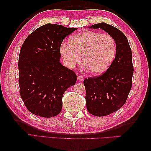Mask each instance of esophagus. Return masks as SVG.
<instances>
[{
    "mask_svg": "<svg viewBox=\"0 0 151 151\" xmlns=\"http://www.w3.org/2000/svg\"><path fill=\"white\" fill-rule=\"evenodd\" d=\"M77 80H78V81H83V77H82V76H81V75H78Z\"/></svg>",
    "mask_w": 151,
    "mask_h": 151,
    "instance_id": "esophagus-1",
    "label": "esophagus"
}]
</instances>
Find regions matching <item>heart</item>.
I'll use <instances>...</instances> for the list:
<instances>
[{
	"label": "heart",
	"instance_id": "1",
	"mask_svg": "<svg viewBox=\"0 0 151 151\" xmlns=\"http://www.w3.org/2000/svg\"><path fill=\"white\" fill-rule=\"evenodd\" d=\"M60 54L67 67L73 68L83 62L86 69L94 75L104 73L114 60L116 43L110 34L99 32H82L74 35L69 42L60 46Z\"/></svg>",
	"mask_w": 151,
	"mask_h": 151
}]
</instances>
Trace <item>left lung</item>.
<instances>
[{
    "instance_id": "1",
    "label": "left lung",
    "mask_w": 151,
    "mask_h": 151,
    "mask_svg": "<svg viewBox=\"0 0 151 151\" xmlns=\"http://www.w3.org/2000/svg\"><path fill=\"white\" fill-rule=\"evenodd\" d=\"M89 28H101L114 37L115 57L102 75L84 81L88 111L95 116H106L117 111L126 102L132 84L134 67L129 41L121 30L105 22Z\"/></svg>"
}]
</instances>
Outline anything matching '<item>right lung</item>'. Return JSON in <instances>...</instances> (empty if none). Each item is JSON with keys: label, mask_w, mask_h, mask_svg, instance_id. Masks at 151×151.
I'll list each match as a JSON object with an SVG mask.
<instances>
[{"label": "right lung", "mask_w": 151, "mask_h": 151, "mask_svg": "<svg viewBox=\"0 0 151 151\" xmlns=\"http://www.w3.org/2000/svg\"><path fill=\"white\" fill-rule=\"evenodd\" d=\"M46 24L24 40L19 56V92L25 106L42 117L58 115L66 89L75 84L76 75L60 62L63 39L76 30Z\"/></svg>", "instance_id": "right-lung-1"}]
</instances>
